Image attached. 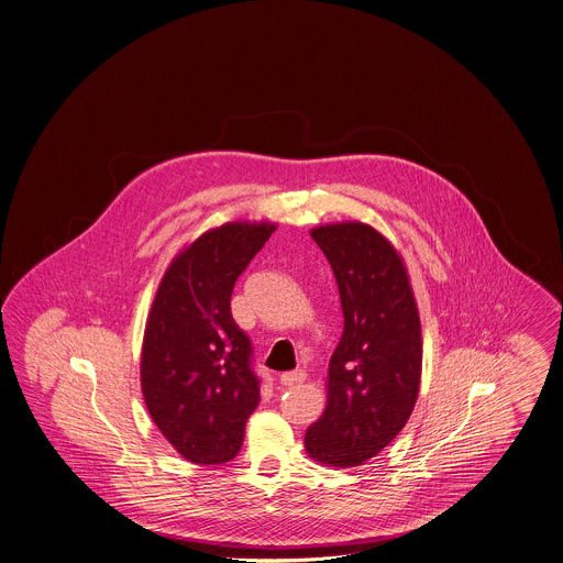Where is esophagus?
Here are the masks:
<instances>
[{
	"mask_svg": "<svg viewBox=\"0 0 563 563\" xmlns=\"http://www.w3.org/2000/svg\"><path fill=\"white\" fill-rule=\"evenodd\" d=\"M306 380L305 369H294V372H286L279 376V385L296 386L302 385Z\"/></svg>",
	"mask_w": 563,
	"mask_h": 563,
	"instance_id": "obj_1",
	"label": "esophagus"
}]
</instances>
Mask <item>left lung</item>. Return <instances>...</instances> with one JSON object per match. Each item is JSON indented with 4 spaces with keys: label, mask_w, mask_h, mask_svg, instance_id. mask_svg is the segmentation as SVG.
<instances>
[{
    "label": "left lung",
    "mask_w": 563,
    "mask_h": 563,
    "mask_svg": "<svg viewBox=\"0 0 563 563\" xmlns=\"http://www.w3.org/2000/svg\"><path fill=\"white\" fill-rule=\"evenodd\" d=\"M310 236L338 279L343 335L329 362V399L305 435L322 465H364L401 432L418 401L421 324L395 246L362 222L319 225Z\"/></svg>",
    "instance_id": "obj_1"
}]
</instances>
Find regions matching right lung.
Wrapping results in <instances>:
<instances>
[{"instance_id":"right-lung-1","label":"right lung","mask_w":563,"mask_h":563,"mask_svg":"<svg viewBox=\"0 0 563 563\" xmlns=\"http://www.w3.org/2000/svg\"><path fill=\"white\" fill-rule=\"evenodd\" d=\"M275 224L230 222L201 234L170 263L147 317L144 401L187 461L222 465L242 446L258 405L253 345L230 312L239 275Z\"/></svg>"}]
</instances>
